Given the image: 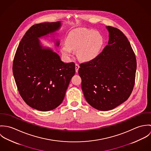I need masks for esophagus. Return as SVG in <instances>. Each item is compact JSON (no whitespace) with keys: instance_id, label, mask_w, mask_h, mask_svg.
<instances>
[{"instance_id":"1","label":"esophagus","mask_w":151,"mask_h":151,"mask_svg":"<svg viewBox=\"0 0 151 151\" xmlns=\"http://www.w3.org/2000/svg\"><path fill=\"white\" fill-rule=\"evenodd\" d=\"M79 68H80V65L76 63V73H78Z\"/></svg>"}]
</instances>
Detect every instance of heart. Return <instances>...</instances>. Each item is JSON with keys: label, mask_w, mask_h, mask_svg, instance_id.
Returning <instances> with one entry per match:
<instances>
[{"label": "heart", "mask_w": 151, "mask_h": 151, "mask_svg": "<svg viewBox=\"0 0 151 151\" xmlns=\"http://www.w3.org/2000/svg\"><path fill=\"white\" fill-rule=\"evenodd\" d=\"M104 45L103 35L98 31L89 28H79L69 32L66 43L61 47L63 55L70 58L73 50H78V58L86 62L95 59L101 53Z\"/></svg>", "instance_id": "obj_1"}]
</instances>
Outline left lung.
I'll return each instance as SVG.
<instances>
[{
    "mask_svg": "<svg viewBox=\"0 0 151 151\" xmlns=\"http://www.w3.org/2000/svg\"><path fill=\"white\" fill-rule=\"evenodd\" d=\"M109 42L93 60L80 65L78 74L87 102L93 108L107 111L129 98L135 83L137 61L125 35L106 26Z\"/></svg>",
    "mask_w": 151,
    "mask_h": 151,
    "instance_id": "1",
    "label": "left lung"
}]
</instances>
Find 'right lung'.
<instances>
[{
	"label": "right lung",
	"mask_w": 151,
	"mask_h": 151,
	"mask_svg": "<svg viewBox=\"0 0 151 151\" xmlns=\"http://www.w3.org/2000/svg\"><path fill=\"white\" fill-rule=\"evenodd\" d=\"M60 22L32 25L25 34L17 49L13 73L24 102L40 111H49L63 102L66 90L76 73L73 62L65 63L59 55L44 47L39 38L59 30ZM55 45L59 46V41Z\"/></svg>",
	"instance_id": "obj_1"
}]
</instances>
